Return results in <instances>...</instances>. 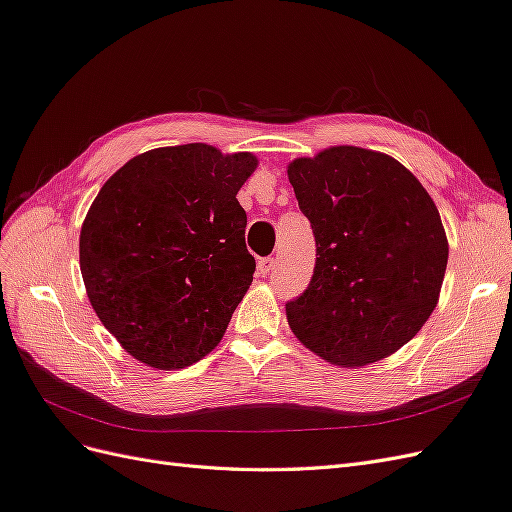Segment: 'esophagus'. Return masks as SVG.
I'll use <instances>...</instances> for the list:
<instances>
[{"instance_id":"obj_1","label":"esophagus","mask_w":512,"mask_h":512,"mask_svg":"<svg viewBox=\"0 0 512 512\" xmlns=\"http://www.w3.org/2000/svg\"><path fill=\"white\" fill-rule=\"evenodd\" d=\"M273 267H275V260H273L271 256H267V258H260V260H258V275H262V277L269 275Z\"/></svg>"}]
</instances>
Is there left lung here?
<instances>
[{
    "instance_id": "obj_1",
    "label": "left lung",
    "mask_w": 512,
    "mask_h": 512,
    "mask_svg": "<svg viewBox=\"0 0 512 512\" xmlns=\"http://www.w3.org/2000/svg\"><path fill=\"white\" fill-rule=\"evenodd\" d=\"M288 179L316 239L312 282L286 303L292 333L342 367L393 354L421 331L444 280L431 196L397 160L361 147L294 160Z\"/></svg>"
}]
</instances>
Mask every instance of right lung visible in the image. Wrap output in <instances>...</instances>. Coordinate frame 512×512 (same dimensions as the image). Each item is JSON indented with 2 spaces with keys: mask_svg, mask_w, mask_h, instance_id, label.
Listing matches in <instances>:
<instances>
[{
  "mask_svg": "<svg viewBox=\"0 0 512 512\" xmlns=\"http://www.w3.org/2000/svg\"><path fill=\"white\" fill-rule=\"evenodd\" d=\"M252 153L203 145L151 149L108 179L81 228L91 307L134 359L181 369L203 359L250 288L237 200Z\"/></svg>",
  "mask_w": 512,
  "mask_h": 512,
  "instance_id": "1",
  "label": "right lung"
}]
</instances>
